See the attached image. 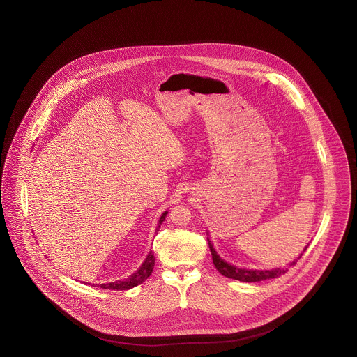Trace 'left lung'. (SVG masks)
<instances>
[{
	"label": "left lung",
	"mask_w": 357,
	"mask_h": 357,
	"mask_svg": "<svg viewBox=\"0 0 357 357\" xmlns=\"http://www.w3.org/2000/svg\"><path fill=\"white\" fill-rule=\"evenodd\" d=\"M208 238V245H210V250H211V255H213V262H214L215 268L216 271L225 276V278H229V279H234V280H238V282H244V283H255V282H262V280H266V279H275V278H279L280 275L285 273L288 269L287 268H275V269H245V268H237L229 262H226L225 259H222ZM309 245V244H307ZM307 245L303 248L302 254L306 251ZM302 254H299V257L296 259H294L289 266L295 265L298 262V259L302 257Z\"/></svg>",
	"instance_id": "8db88e82"
}]
</instances>
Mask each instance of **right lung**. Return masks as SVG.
<instances>
[{
    "instance_id": "1",
    "label": "right lung",
    "mask_w": 357,
    "mask_h": 357,
    "mask_svg": "<svg viewBox=\"0 0 357 357\" xmlns=\"http://www.w3.org/2000/svg\"><path fill=\"white\" fill-rule=\"evenodd\" d=\"M167 214H168V211H164L162 215L160 216L158 223H157V227H155V231H158L161 223L165 220ZM153 268H154V254H153L151 251H149V254H147L146 259L143 261L141 268H139L135 273H132L131 276H128L127 279H124V280H117V282H112V283H105V284L92 285H93V287L96 285V287H100V288H105V289H117V291H119V289H130V288H134V287H137V285L143 283V282L151 275ZM88 284H91V283H88Z\"/></svg>"
}]
</instances>
